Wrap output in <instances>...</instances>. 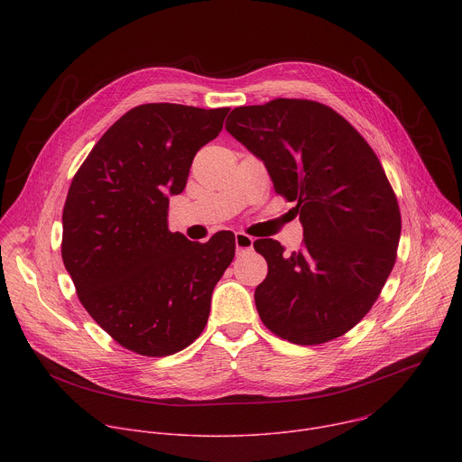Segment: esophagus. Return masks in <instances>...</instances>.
Here are the masks:
<instances>
[{"instance_id": "34e87169", "label": "esophagus", "mask_w": 462, "mask_h": 462, "mask_svg": "<svg viewBox=\"0 0 462 462\" xmlns=\"http://www.w3.org/2000/svg\"><path fill=\"white\" fill-rule=\"evenodd\" d=\"M254 246V239L243 232H237L236 234V248L237 252H243V250H252Z\"/></svg>"}]
</instances>
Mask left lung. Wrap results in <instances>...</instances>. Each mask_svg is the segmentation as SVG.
<instances>
[{
    "label": "left lung",
    "instance_id": "1",
    "mask_svg": "<svg viewBox=\"0 0 462 462\" xmlns=\"http://www.w3.org/2000/svg\"><path fill=\"white\" fill-rule=\"evenodd\" d=\"M226 131L298 201L303 246L254 241L269 274L254 292L278 337L316 346L353 328L376 301L397 257L401 212L383 168L358 131L312 100L278 98L232 109Z\"/></svg>",
    "mask_w": 462,
    "mask_h": 462
}]
</instances>
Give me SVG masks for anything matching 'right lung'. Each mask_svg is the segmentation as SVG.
Returning <instances> with one entry per match:
<instances>
[{
  "label": "right lung",
  "instance_id": "obj_1",
  "mask_svg": "<svg viewBox=\"0 0 462 462\" xmlns=\"http://www.w3.org/2000/svg\"><path fill=\"white\" fill-rule=\"evenodd\" d=\"M228 111L137 106L106 131L71 182L61 216L63 265L91 318L129 351L173 355L208 321L236 237L217 232L193 243L173 234L168 205Z\"/></svg>",
  "mask_w": 462,
  "mask_h": 462
}]
</instances>
